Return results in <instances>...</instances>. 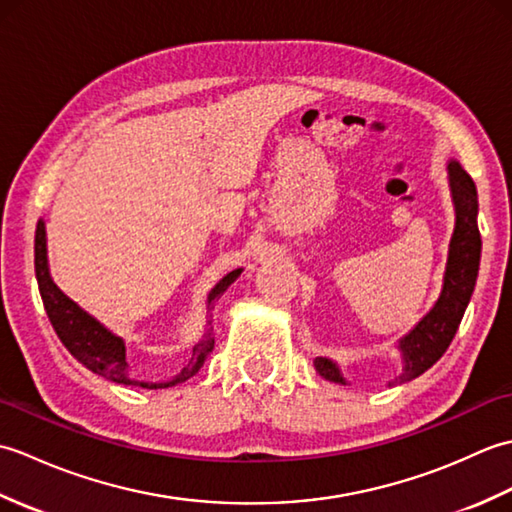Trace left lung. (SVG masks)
<instances>
[{"label": "left lung", "instance_id": "obj_1", "mask_svg": "<svg viewBox=\"0 0 512 512\" xmlns=\"http://www.w3.org/2000/svg\"><path fill=\"white\" fill-rule=\"evenodd\" d=\"M449 187L455 209V226L449 242L447 268H444L442 292L416 328L398 341V350L402 352V374L396 378L398 383L418 378L420 374L440 361L447 352L455 332L460 328L464 310L469 306L475 290L477 270H480L482 255V237L477 228V189L475 182L462 169L458 160H449ZM317 372L332 380V383L345 385L339 365L330 358H314Z\"/></svg>", "mask_w": 512, "mask_h": 512}]
</instances>
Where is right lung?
<instances>
[{
    "mask_svg": "<svg viewBox=\"0 0 512 512\" xmlns=\"http://www.w3.org/2000/svg\"><path fill=\"white\" fill-rule=\"evenodd\" d=\"M35 275H37V284L43 299V308H46L48 319L52 323L54 332H57V336L61 339V343L68 347V352L76 358V361L88 367L90 372L99 374L103 378H110L118 385H136L145 389L173 387L198 374L206 358H209V354L213 352L215 339L211 336V332H206L204 339L193 347L191 363L184 367L178 376H173L171 380H167V383H145V380H136L134 376H129V365L125 358V341L121 336H116L114 332L107 330L103 323L96 321L92 314L76 306V303L68 295H63L59 286L52 281L50 268H48L46 224H43V220L37 222V231H35ZM239 275H242V268L233 270V273H228L226 277L217 281L215 288L209 292V299H206L209 308L213 306L215 299H220L224 295L226 288L231 286Z\"/></svg>",
    "mask_w": 512,
    "mask_h": 512,
    "instance_id": "add662e5",
    "label": "right lung"
}]
</instances>
